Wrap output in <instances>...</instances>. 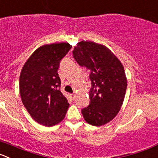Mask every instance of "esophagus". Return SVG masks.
Masks as SVG:
<instances>
[{"mask_svg":"<svg viewBox=\"0 0 158 158\" xmlns=\"http://www.w3.org/2000/svg\"><path fill=\"white\" fill-rule=\"evenodd\" d=\"M70 97L71 98H72V100H75V98H76V94H70Z\"/></svg>","mask_w":158,"mask_h":158,"instance_id":"obj_1","label":"esophagus"}]
</instances>
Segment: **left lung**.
Returning a JSON list of instances; mask_svg holds the SVG:
<instances>
[{
    "mask_svg": "<svg viewBox=\"0 0 158 158\" xmlns=\"http://www.w3.org/2000/svg\"><path fill=\"white\" fill-rule=\"evenodd\" d=\"M78 64L90 70V104L82 110L84 119L94 126H104L118 114L127 88L124 67L110 49L101 44L82 40L75 47Z\"/></svg>",
    "mask_w": 158,
    "mask_h": 158,
    "instance_id": "1",
    "label": "left lung"
}]
</instances>
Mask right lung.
<instances>
[{
    "mask_svg": "<svg viewBox=\"0 0 158 158\" xmlns=\"http://www.w3.org/2000/svg\"><path fill=\"white\" fill-rule=\"evenodd\" d=\"M72 46L68 43L45 44L27 59L19 77V92L29 114L43 126H55L64 119L69 107L60 90L57 74L60 61Z\"/></svg>",
    "mask_w": 158,
    "mask_h": 158,
    "instance_id": "right-lung-1",
    "label": "right lung"
}]
</instances>
